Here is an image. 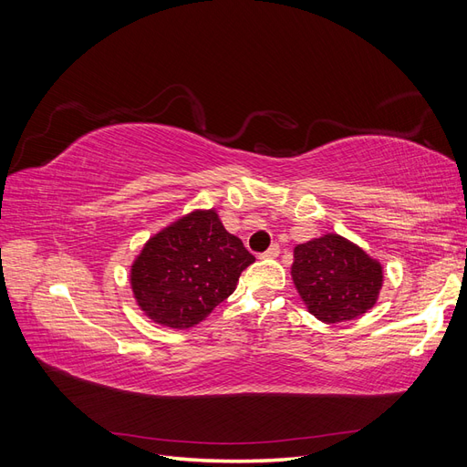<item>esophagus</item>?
Wrapping results in <instances>:
<instances>
[{"label": "esophagus", "mask_w": 467, "mask_h": 467, "mask_svg": "<svg viewBox=\"0 0 467 467\" xmlns=\"http://www.w3.org/2000/svg\"><path fill=\"white\" fill-rule=\"evenodd\" d=\"M278 255H280V245L278 244H273L265 253H261L263 259H276Z\"/></svg>", "instance_id": "34e87169"}]
</instances>
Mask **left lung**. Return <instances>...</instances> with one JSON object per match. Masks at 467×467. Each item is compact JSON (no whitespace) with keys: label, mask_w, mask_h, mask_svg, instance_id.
Segmentation results:
<instances>
[{"label":"left lung","mask_w":467,"mask_h":467,"mask_svg":"<svg viewBox=\"0 0 467 467\" xmlns=\"http://www.w3.org/2000/svg\"><path fill=\"white\" fill-rule=\"evenodd\" d=\"M292 280L309 314L323 323H341L376 304L384 275L358 245L327 234L294 249Z\"/></svg>","instance_id":"1"}]
</instances>
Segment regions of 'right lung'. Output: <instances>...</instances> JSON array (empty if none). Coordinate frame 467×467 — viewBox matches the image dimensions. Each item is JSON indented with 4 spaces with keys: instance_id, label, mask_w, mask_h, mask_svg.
<instances>
[{
    "instance_id": "1",
    "label": "right lung",
    "mask_w": 467,
    "mask_h": 467,
    "mask_svg": "<svg viewBox=\"0 0 467 467\" xmlns=\"http://www.w3.org/2000/svg\"><path fill=\"white\" fill-rule=\"evenodd\" d=\"M253 261L214 210H196L150 239L132 265L130 285L150 319L189 329L228 298Z\"/></svg>"
}]
</instances>
